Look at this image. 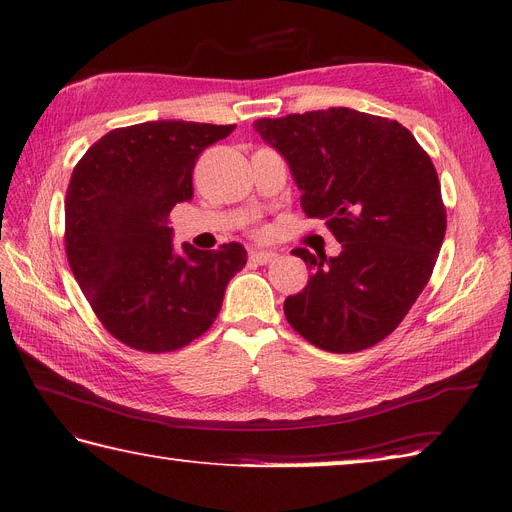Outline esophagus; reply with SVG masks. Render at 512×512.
<instances>
[{"label": "esophagus", "mask_w": 512, "mask_h": 512, "mask_svg": "<svg viewBox=\"0 0 512 512\" xmlns=\"http://www.w3.org/2000/svg\"><path fill=\"white\" fill-rule=\"evenodd\" d=\"M276 257H278V255H276L274 251H251V255H249V259H251L253 263H257V265H268V263H272Z\"/></svg>", "instance_id": "34e87169"}]
</instances>
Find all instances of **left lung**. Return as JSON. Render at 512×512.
Wrapping results in <instances>:
<instances>
[{
	"label": "left lung",
	"mask_w": 512,
	"mask_h": 512,
	"mask_svg": "<svg viewBox=\"0 0 512 512\" xmlns=\"http://www.w3.org/2000/svg\"><path fill=\"white\" fill-rule=\"evenodd\" d=\"M293 171L307 217L324 219L339 257L295 249L314 272L284 316L324 351H362L399 326L427 286L446 236L429 154L397 121L353 108L255 121Z\"/></svg>",
	"instance_id": "1"
}]
</instances>
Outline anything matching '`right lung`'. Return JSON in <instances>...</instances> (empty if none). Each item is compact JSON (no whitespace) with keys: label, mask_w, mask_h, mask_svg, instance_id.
I'll return each mask as SVG.
<instances>
[{"label":"right lung","mask_w":512,"mask_h":512,"mask_svg":"<svg viewBox=\"0 0 512 512\" xmlns=\"http://www.w3.org/2000/svg\"><path fill=\"white\" fill-rule=\"evenodd\" d=\"M236 125L148 121L108 131L75 165L64 247L102 326L131 349L167 353L211 328L226 286L247 263L240 242L173 249L169 213L194 196L201 152Z\"/></svg>","instance_id":"obj_1"}]
</instances>
